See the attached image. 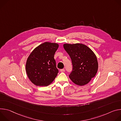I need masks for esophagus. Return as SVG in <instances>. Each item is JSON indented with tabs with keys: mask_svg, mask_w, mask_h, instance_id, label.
<instances>
[{
	"mask_svg": "<svg viewBox=\"0 0 121 121\" xmlns=\"http://www.w3.org/2000/svg\"><path fill=\"white\" fill-rule=\"evenodd\" d=\"M60 71L61 72H65V69H61V70H60Z\"/></svg>",
	"mask_w": 121,
	"mask_h": 121,
	"instance_id": "esophagus-1",
	"label": "esophagus"
}]
</instances>
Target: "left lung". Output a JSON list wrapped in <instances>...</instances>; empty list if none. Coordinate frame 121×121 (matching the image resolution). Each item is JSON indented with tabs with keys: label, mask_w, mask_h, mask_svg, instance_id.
<instances>
[{
	"label": "left lung",
	"mask_w": 121,
	"mask_h": 121,
	"mask_svg": "<svg viewBox=\"0 0 121 121\" xmlns=\"http://www.w3.org/2000/svg\"><path fill=\"white\" fill-rule=\"evenodd\" d=\"M63 48L69 55L73 64L69 78L77 85H86L98 72V62L95 53L83 44H64Z\"/></svg>",
	"instance_id": "obj_1"
}]
</instances>
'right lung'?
Instances as JSON below:
<instances>
[{"label":"right lung","instance_id":"1","mask_svg":"<svg viewBox=\"0 0 121 121\" xmlns=\"http://www.w3.org/2000/svg\"><path fill=\"white\" fill-rule=\"evenodd\" d=\"M58 48V44L46 42L31 53L27 60L25 68L29 79L34 85L48 86L56 77L59 70L54 57Z\"/></svg>","mask_w":121,"mask_h":121}]
</instances>
